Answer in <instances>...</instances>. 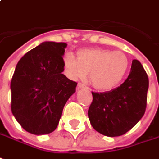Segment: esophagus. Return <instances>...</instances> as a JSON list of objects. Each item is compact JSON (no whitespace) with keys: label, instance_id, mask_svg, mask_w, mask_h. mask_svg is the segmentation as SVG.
<instances>
[{"label":"esophagus","instance_id":"obj_1","mask_svg":"<svg viewBox=\"0 0 159 159\" xmlns=\"http://www.w3.org/2000/svg\"><path fill=\"white\" fill-rule=\"evenodd\" d=\"M85 87H86V86H85V85H84V84H82V83H79V84H78L77 89H78V90H80V89L85 88Z\"/></svg>","mask_w":159,"mask_h":159}]
</instances>
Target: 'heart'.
<instances>
[{
    "label": "heart",
    "instance_id": "1",
    "mask_svg": "<svg viewBox=\"0 0 159 159\" xmlns=\"http://www.w3.org/2000/svg\"><path fill=\"white\" fill-rule=\"evenodd\" d=\"M64 68L72 80H83L89 72L92 86L105 92L115 88L122 80L129 66L128 56L121 51L102 48L79 50L77 59L68 54L64 57Z\"/></svg>",
    "mask_w": 159,
    "mask_h": 159
}]
</instances>
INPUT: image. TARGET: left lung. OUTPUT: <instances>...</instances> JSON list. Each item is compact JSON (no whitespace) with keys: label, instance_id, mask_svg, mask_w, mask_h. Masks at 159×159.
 Returning <instances> with one entry per match:
<instances>
[{"label":"left lung","instance_id":"left-lung-1","mask_svg":"<svg viewBox=\"0 0 159 159\" xmlns=\"http://www.w3.org/2000/svg\"><path fill=\"white\" fill-rule=\"evenodd\" d=\"M149 80L138 60L132 61L128 77L109 92H93L89 107L91 124L109 137L121 136L133 128L145 114Z\"/></svg>","mask_w":159,"mask_h":159}]
</instances>
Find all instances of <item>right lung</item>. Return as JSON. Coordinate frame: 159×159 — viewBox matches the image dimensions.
<instances>
[{"label": "right lung", "instance_id": "right-lung-1", "mask_svg": "<svg viewBox=\"0 0 159 159\" xmlns=\"http://www.w3.org/2000/svg\"><path fill=\"white\" fill-rule=\"evenodd\" d=\"M65 43L43 42L19 61L11 80V110L21 127L32 134L52 133L76 82L63 74Z\"/></svg>", "mask_w": 159, "mask_h": 159}]
</instances>
